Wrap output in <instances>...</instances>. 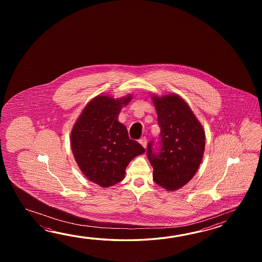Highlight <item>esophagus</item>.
Returning a JSON list of instances; mask_svg holds the SVG:
<instances>
[{
	"mask_svg": "<svg viewBox=\"0 0 262 262\" xmlns=\"http://www.w3.org/2000/svg\"><path fill=\"white\" fill-rule=\"evenodd\" d=\"M139 143L142 145L143 147H144L145 149H146V147H147V139L145 138V137H142L141 139H139Z\"/></svg>",
	"mask_w": 262,
	"mask_h": 262,
	"instance_id": "34e87169",
	"label": "esophagus"
}]
</instances>
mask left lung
Instances as JSON below:
<instances>
[{
  "instance_id": "obj_1",
  "label": "left lung",
  "mask_w": 262,
  "mask_h": 262,
  "mask_svg": "<svg viewBox=\"0 0 262 262\" xmlns=\"http://www.w3.org/2000/svg\"><path fill=\"white\" fill-rule=\"evenodd\" d=\"M160 132V150L154 142L147 156L154 167L152 177L167 191L183 187L194 177L205 150V132L188 104L178 95L151 96Z\"/></svg>"
}]
</instances>
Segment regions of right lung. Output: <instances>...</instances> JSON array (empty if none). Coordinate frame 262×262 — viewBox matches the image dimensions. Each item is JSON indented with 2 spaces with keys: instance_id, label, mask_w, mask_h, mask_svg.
Masks as SVG:
<instances>
[{
  "instance_id": "1",
  "label": "right lung",
  "mask_w": 262,
  "mask_h": 262,
  "mask_svg": "<svg viewBox=\"0 0 262 262\" xmlns=\"http://www.w3.org/2000/svg\"><path fill=\"white\" fill-rule=\"evenodd\" d=\"M132 99L97 95L84 107L71 131L75 160L86 178L110 187L124 178L125 168L136 156L144 154L138 141L129 139L125 125L118 121L123 106Z\"/></svg>"
}]
</instances>
